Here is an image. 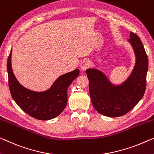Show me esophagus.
Here are the masks:
<instances>
[{
    "mask_svg": "<svg viewBox=\"0 0 154 154\" xmlns=\"http://www.w3.org/2000/svg\"><path fill=\"white\" fill-rule=\"evenodd\" d=\"M90 65H91L90 62H89V60H85L82 61V63H80V68L82 71H85L87 69H88L89 67H90Z\"/></svg>",
    "mask_w": 154,
    "mask_h": 154,
    "instance_id": "esophagus-1",
    "label": "esophagus"
}]
</instances>
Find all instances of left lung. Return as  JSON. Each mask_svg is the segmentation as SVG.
<instances>
[{
	"mask_svg": "<svg viewBox=\"0 0 154 154\" xmlns=\"http://www.w3.org/2000/svg\"><path fill=\"white\" fill-rule=\"evenodd\" d=\"M129 36L128 42L134 49L136 63L131 74L122 84H112L98 69L86 70L92 105L97 112L105 116L114 118L126 114L145 94L148 58L138 36L130 32Z\"/></svg>",
	"mask_w": 154,
	"mask_h": 154,
	"instance_id": "1",
	"label": "left lung"
}]
</instances>
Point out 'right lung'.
Here are the masks:
<instances>
[{
    "instance_id": "add662e5",
    "label": "right lung",
    "mask_w": 154,
    "mask_h": 154,
    "mask_svg": "<svg viewBox=\"0 0 154 154\" xmlns=\"http://www.w3.org/2000/svg\"><path fill=\"white\" fill-rule=\"evenodd\" d=\"M11 50L8 59V84L14 100L21 109L31 116L41 120L57 117L67 103V88L80 71L76 69L59 76L49 89L44 91H34L21 85L14 75L11 67Z\"/></svg>"
}]
</instances>
